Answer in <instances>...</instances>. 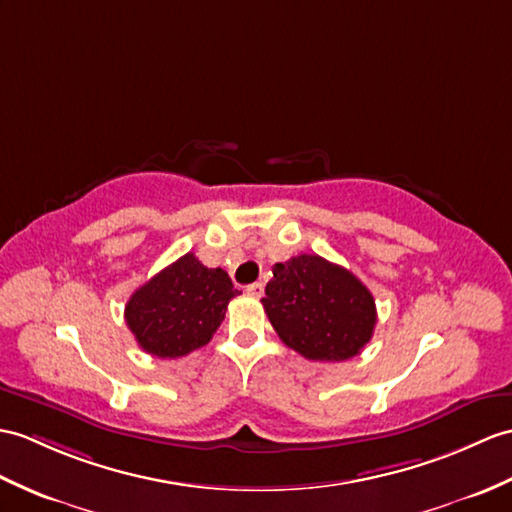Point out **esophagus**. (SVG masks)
<instances>
[{
    "label": "esophagus",
    "mask_w": 512,
    "mask_h": 512,
    "mask_svg": "<svg viewBox=\"0 0 512 512\" xmlns=\"http://www.w3.org/2000/svg\"><path fill=\"white\" fill-rule=\"evenodd\" d=\"M246 292L251 294V296H257V299H259V296L264 294V283H251V285H248V288H246Z\"/></svg>",
    "instance_id": "obj_1"
}]
</instances>
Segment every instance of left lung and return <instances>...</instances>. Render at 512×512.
Listing matches in <instances>:
<instances>
[{
	"mask_svg": "<svg viewBox=\"0 0 512 512\" xmlns=\"http://www.w3.org/2000/svg\"><path fill=\"white\" fill-rule=\"evenodd\" d=\"M261 299L279 338L303 358L344 362L373 338L375 299L366 285L320 255H299L272 266Z\"/></svg>",
	"mask_w": 512,
	"mask_h": 512,
	"instance_id": "1",
	"label": "left lung"
}]
</instances>
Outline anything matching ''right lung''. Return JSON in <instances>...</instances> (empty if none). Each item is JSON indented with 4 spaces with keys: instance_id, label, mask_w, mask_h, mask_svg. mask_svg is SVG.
Returning a JSON list of instances; mask_svg holds the SVG:
<instances>
[{
    "instance_id": "obj_1",
    "label": "right lung",
    "mask_w": 512,
    "mask_h": 512,
    "mask_svg": "<svg viewBox=\"0 0 512 512\" xmlns=\"http://www.w3.org/2000/svg\"><path fill=\"white\" fill-rule=\"evenodd\" d=\"M237 294L227 272L187 253L133 292L124 318L146 353L183 358L211 340Z\"/></svg>"
}]
</instances>
